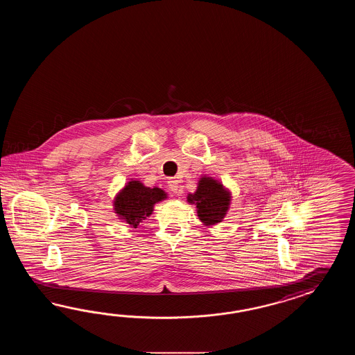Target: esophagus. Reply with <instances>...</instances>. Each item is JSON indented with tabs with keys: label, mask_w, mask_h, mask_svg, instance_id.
<instances>
[{
	"label": "esophagus",
	"mask_w": 355,
	"mask_h": 355,
	"mask_svg": "<svg viewBox=\"0 0 355 355\" xmlns=\"http://www.w3.org/2000/svg\"><path fill=\"white\" fill-rule=\"evenodd\" d=\"M167 187H168V189H170L173 193H178V190H179V181L176 180L175 178H173V179H170V180L167 181Z\"/></svg>",
	"instance_id": "1"
}]
</instances>
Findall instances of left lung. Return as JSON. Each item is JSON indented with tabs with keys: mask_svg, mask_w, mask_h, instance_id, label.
<instances>
[{
	"mask_svg": "<svg viewBox=\"0 0 355 355\" xmlns=\"http://www.w3.org/2000/svg\"><path fill=\"white\" fill-rule=\"evenodd\" d=\"M189 202L196 204L200 220L207 225H214L225 217L230 205V196L219 182L203 178L199 181L196 194L189 196Z\"/></svg>",
	"mask_w": 355,
	"mask_h": 355,
	"instance_id": "obj_1",
	"label": "left lung"
}]
</instances>
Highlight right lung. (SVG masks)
<instances>
[{
  "mask_svg": "<svg viewBox=\"0 0 355 355\" xmlns=\"http://www.w3.org/2000/svg\"><path fill=\"white\" fill-rule=\"evenodd\" d=\"M166 198L164 190L146 188L138 181H130L115 200V211L121 218L136 228L142 219L151 214L155 203Z\"/></svg>",
  "mask_w": 355,
  "mask_h": 355,
  "instance_id": "obj_1",
  "label": "right lung"
}]
</instances>
